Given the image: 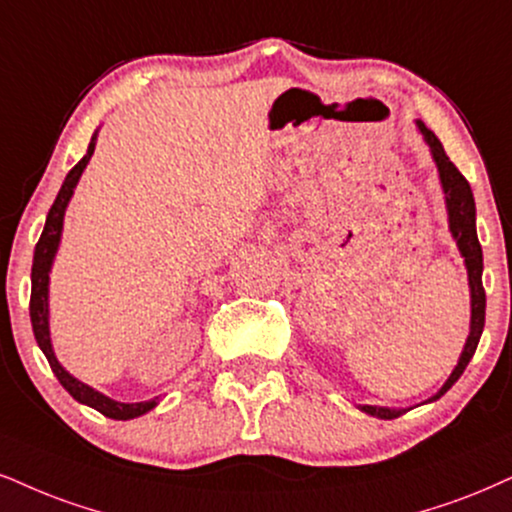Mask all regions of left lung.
Instances as JSON below:
<instances>
[{
	"mask_svg": "<svg viewBox=\"0 0 512 512\" xmlns=\"http://www.w3.org/2000/svg\"><path fill=\"white\" fill-rule=\"evenodd\" d=\"M418 130L425 137V142L430 144L432 159L437 163L439 170V180H441V189H444V199H446V211H449V230L453 239H456L460 256L465 258V268H468V282H470V334L468 342L463 346V353H460L458 365L453 368L449 375V380L444 382L437 394L432 396L430 401H437L441 396L449 391L453 384L458 382V377L463 375V370L468 368L470 358L475 356V349L479 344V337H482L484 330V311H487V294H484L482 287V246H479L477 239V227H475V197H472L470 182L463 178V173L453 166L449 156H446L444 147H441L439 137L427 128L425 123L418 121ZM363 413L372 415V418H382V420H394L399 415L406 413L403 408H382V406H361Z\"/></svg>",
	"mask_w": 512,
	"mask_h": 512,
	"instance_id": "8db88e82",
	"label": "left lung"
}]
</instances>
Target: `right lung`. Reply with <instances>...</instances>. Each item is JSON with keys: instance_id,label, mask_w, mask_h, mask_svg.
<instances>
[{"instance_id": "right-lung-1", "label": "right lung", "mask_w": 512, "mask_h": 512, "mask_svg": "<svg viewBox=\"0 0 512 512\" xmlns=\"http://www.w3.org/2000/svg\"><path fill=\"white\" fill-rule=\"evenodd\" d=\"M94 144H97V132L92 135L90 147H87V154L82 156L78 163H75V166L71 168V173H68L66 180H63L59 194H56L54 204L47 213V223H44L40 242H37V246H35L33 273H30V280H33V289H30V323H33L37 346H40L44 356H47V361H49V365H52L56 380L61 382V387L66 389L75 401H80V403H85V406L99 410V413L106 415V418L132 420V418H140V415H144V413H149V410L159 403V396L151 401H140V403H121V401L109 399V396H104L102 391L87 387L85 382L75 380L71 372L63 368L59 361H56L54 349H52V337H49V273H52L56 249H59V242H61L66 206L73 197V189H75V185H78L82 170H85V166L92 159Z\"/></svg>"}]
</instances>
